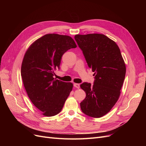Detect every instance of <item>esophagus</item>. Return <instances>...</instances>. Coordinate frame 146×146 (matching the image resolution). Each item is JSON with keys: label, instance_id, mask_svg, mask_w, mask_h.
Wrapping results in <instances>:
<instances>
[{"label": "esophagus", "instance_id": "34e87169", "mask_svg": "<svg viewBox=\"0 0 146 146\" xmlns=\"http://www.w3.org/2000/svg\"><path fill=\"white\" fill-rule=\"evenodd\" d=\"M74 86L76 88H77V89H79L80 88V85H79V83H74Z\"/></svg>", "mask_w": 146, "mask_h": 146}]
</instances>
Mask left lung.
I'll use <instances>...</instances> for the list:
<instances>
[{
	"mask_svg": "<svg viewBox=\"0 0 146 146\" xmlns=\"http://www.w3.org/2000/svg\"><path fill=\"white\" fill-rule=\"evenodd\" d=\"M74 39L95 79L93 85H80L86 95L80 102L81 110L89 117H102L119 98L126 73L124 60L116 42L104 34H78Z\"/></svg>",
	"mask_w": 146,
	"mask_h": 146,
	"instance_id": "8db88e82",
	"label": "left lung"
}]
</instances>
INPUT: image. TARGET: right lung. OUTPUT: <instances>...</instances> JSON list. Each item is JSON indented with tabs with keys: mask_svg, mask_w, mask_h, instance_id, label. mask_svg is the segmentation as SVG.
<instances>
[{
	"mask_svg": "<svg viewBox=\"0 0 146 146\" xmlns=\"http://www.w3.org/2000/svg\"><path fill=\"white\" fill-rule=\"evenodd\" d=\"M76 47L71 36L48 34L35 40L25 52L21 66L22 82L31 101L44 116L58 113L72 90V83L53 76L64 53Z\"/></svg>",
	"mask_w": 146,
	"mask_h": 146,
	"instance_id": "add662e5",
	"label": "right lung"
}]
</instances>
